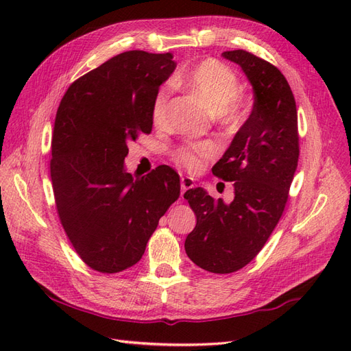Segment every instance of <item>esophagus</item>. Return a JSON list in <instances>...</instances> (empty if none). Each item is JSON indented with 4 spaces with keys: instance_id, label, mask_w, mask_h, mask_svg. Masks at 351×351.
I'll use <instances>...</instances> for the list:
<instances>
[{
    "instance_id": "obj_1",
    "label": "esophagus",
    "mask_w": 351,
    "mask_h": 351,
    "mask_svg": "<svg viewBox=\"0 0 351 351\" xmlns=\"http://www.w3.org/2000/svg\"><path fill=\"white\" fill-rule=\"evenodd\" d=\"M195 187V183H193V178L190 177H182V196L184 195V192H187L189 189Z\"/></svg>"
}]
</instances>
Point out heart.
I'll list each match as a JSON object with an SVG mask.
<instances>
[{"mask_svg": "<svg viewBox=\"0 0 351 351\" xmlns=\"http://www.w3.org/2000/svg\"><path fill=\"white\" fill-rule=\"evenodd\" d=\"M190 93L210 111L221 115L227 123H237L243 115V102L239 98L240 83L236 73L218 60H205L178 79ZM168 120V89H159L152 104V121L164 127ZM215 155L212 143H193L180 147L176 161L187 171L197 173Z\"/></svg>", "mask_w": 351, "mask_h": 351, "instance_id": "1", "label": "heart"}]
</instances>
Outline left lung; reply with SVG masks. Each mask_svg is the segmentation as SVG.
Segmentation results:
<instances>
[{
  "mask_svg": "<svg viewBox=\"0 0 351 351\" xmlns=\"http://www.w3.org/2000/svg\"><path fill=\"white\" fill-rule=\"evenodd\" d=\"M249 79L254 102L249 119L212 173L234 182V200H214L202 187L184 193L196 227L184 243L202 269L230 274L262 250L282 215L299 161L295 101L284 74L247 51L222 52Z\"/></svg>",
  "mask_w": 351,
  "mask_h": 351,
  "instance_id": "obj_1",
  "label": "left lung"
}]
</instances>
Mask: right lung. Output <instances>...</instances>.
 <instances>
[{
	"label": "right lung",
	"mask_w": 351,
	"mask_h": 351,
	"mask_svg": "<svg viewBox=\"0 0 351 351\" xmlns=\"http://www.w3.org/2000/svg\"><path fill=\"white\" fill-rule=\"evenodd\" d=\"M173 56L127 51L70 84L56 117L51 180L57 212L80 259L115 274L143 256L159 218L180 196V176L159 165L125 171L129 142L152 132V104Z\"/></svg>",
	"instance_id": "add662e5"
}]
</instances>
